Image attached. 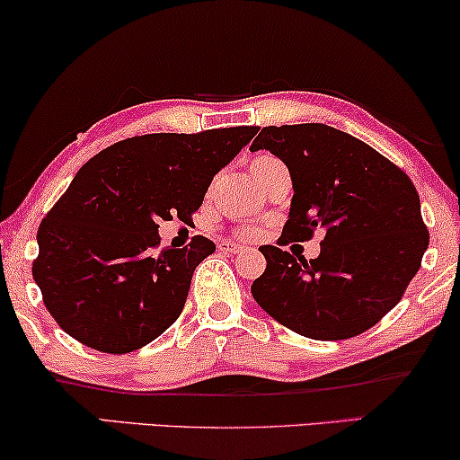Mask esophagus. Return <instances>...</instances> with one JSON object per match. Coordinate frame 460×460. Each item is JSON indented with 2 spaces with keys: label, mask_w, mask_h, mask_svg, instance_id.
I'll return each mask as SVG.
<instances>
[{
  "label": "esophagus",
  "mask_w": 460,
  "mask_h": 460,
  "mask_svg": "<svg viewBox=\"0 0 460 460\" xmlns=\"http://www.w3.org/2000/svg\"><path fill=\"white\" fill-rule=\"evenodd\" d=\"M217 247H219V252H226V253H232V255L243 253V244H236L232 241H222L217 244Z\"/></svg>",
  "instance_id": "obj_1"
}]
</instances>
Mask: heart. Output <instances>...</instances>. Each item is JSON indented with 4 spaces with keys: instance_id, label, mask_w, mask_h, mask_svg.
<instances>
[{
    "instance_id": "obj_1",
    "label": "heart",
    "mask_w": 460,
    "mask_h": 460,
    "mask_svg": "<svg viewBox=\"0 0 460 460\" xmlns=\"http://www.w3.org/2000/svg\"><path fill=\"white\" fill-rule=\"evenodd\" d=\"M274 156H268V154H260V156H255L253 158V163H252V171H258V169H261V166H266V164H270V163H274ZM241 236H244V238H252V236H255V230H252V228H243L241 230Z\"/></svg>"
}]
</instances>
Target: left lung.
Returning <instances> with one entry per match:
<instances>
[{
	"mask_svg": "<svg viewBox=\"0 0 460 460\" xmlns=\"http://www.w3.org/2000/svg\"><path fill=\"white\" fill-rule=\"evenodd\" d=\"M252 150H268L289 169L294 199L283 238L325 232L310 261L260 247L266 270L252 285L255 302L313 340L369 330L402 300L429 247L414 183L367 143L327 124L266 127Z\"/></svg>",
	"mask_w": 460,
	"mask_h": 460,
	"instance_id": "obj_1",
	"label": "left lung"
}]
</instances>
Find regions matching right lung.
I'll use <instances>...</instances> for the list:
<instances>
[{
	"label": "right lung",
	"mask_w": 460,
	"mask_h": 460,
	"mask_svg": "<svg viewBox=\"0 0 460 460\" xmlns=\"http://www.w3.org/2000/svg\"><path fill=\"white\" fill-rule=\"evenodd\" d=\"M255 127L118 141L75 172L38 230L33 279L48 313L77 342L103 353L137 350L181 314L196 266L216 243L194 236L158 249V222H190L216 172Z\"/></svg>",
	"instance_id": "1"
}]
</instances>
